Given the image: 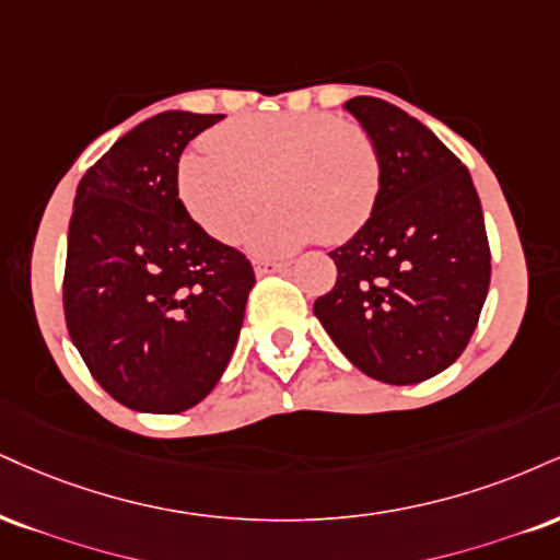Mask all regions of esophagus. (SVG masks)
<instances>
[{"label":"esophagus","mask_w":560,"mask_h":560,"mask_svg":"<svg viewBox=\"0 0 560 560\" xmlns=\"http://www.w3.org/2000/svg\"><path fill=\"white\" fill-rule=\"evenodd\" d=\"M289 262L287 260H273V258H266V260H255V273L262 276V273H279V271H287Z\"/></svg>","instance_id":"obj_1"}]
</instances>
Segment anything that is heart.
Wrapping results in <instances>:
<instances>
[{"mask_svg":"<svg viewBox=\"0 0 560 560\" xmlns=\"http://www.w3.org/2000/svg\"><path fill=\"white\" fill-rule=\"evenodd\" d=\"M262 184L276 206L247 237L253 250L287 253L315 234L347 240L378 203V148L365 127L334 114H260L219 127L179 161L182 203L221 242L245 232Z\"/></svg>","mask_w":560,"mask_h":560,"instance_id":"obj_1","label":"heart"}]
</instances>
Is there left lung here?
<instances>
[{
	"label": "left lung",
	"instance_id": "left-lung-1",
	"mask_svg": "<svg viewBox=\"0 0 560 560\" xmlns=\"http://www.w3.org/2000/svg\"><path fill=\"white\" fill-rule=\"evenodd\" d=\"M381 156L370 219L336 247L315 315L370 378L409 386L459 360L490 287V245L467 166L420 119L375 96L347 101Z\"/></svg>",
	"mask_w": 560,
	"mask_h": 560
}]
</instances>
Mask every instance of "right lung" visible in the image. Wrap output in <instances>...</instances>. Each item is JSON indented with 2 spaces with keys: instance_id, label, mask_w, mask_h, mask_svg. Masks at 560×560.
<instances>
[{
  "instance_id": "right-lung-1",
  "label": "right lung",
  "mask_w": 560,
  "mask_h": 560,
  "mask_svg": "<svg viewBox=\"0 0 560 560\" xmlns=\"http://www.w3.org/2000/svg\"><path fill=\"white\" fill-rule=\"evenodd\" d=\"M224 114L164 112L83 174L67 234L65 320L112 399L174 415L211 394L237 345L253 262L190 219L185 145Z\"/></svg>"
}]
</instances>
